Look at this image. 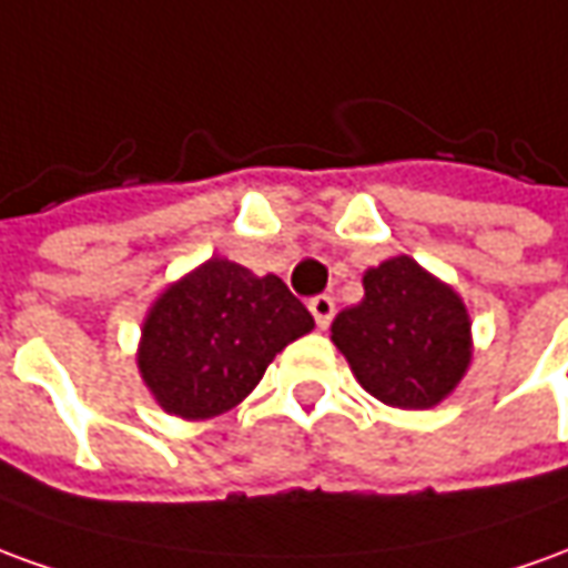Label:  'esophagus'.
Wrapping results in <instances>:
<instances>
[{"mask_svg": "<svg viewBox=\"0 0 568 568\" xmlns=\"http://www.w3.org/2000/svg\"><path fill=\"white\" fill-rule=\"evenodd\" d=\"M307 307H311L316 325H320V328H325V325L332 323V316H335V297H332V295H316V297H311V301H307Z\"/></svg>", "mask_w": 568, "mask_h": 568, "instance_id": "esophagus-1", "label": "esophagus"}]
</instances>
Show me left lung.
Returning a JSON list of instances; mask_svg holds the SVG:
<instances>
[{
    "instance_id": "1",
    "label": "left lung",
    "mask_w": 568,
    "mask_h": 568,
    "mask_svg": "<svg viewBox=\"0 0 568 568\" xmlns=\"http://www.w3.org/2000/svg\"><path fill=\"white\" fill-rule=\"evenodd\" d=\"M366 295L341 311L332 341L368 394L396 408H430L470 366V316L452 285L408 255L363 276Z\"/></svg>"
}]
</instances>
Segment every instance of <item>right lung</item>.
Masks as SVG:
<instances>
[{"label":"right lung","mask_w":568,"mask_h":568,"mask_svg":"<svg viewBox=\"0 0 568 568\" xmlns=\"http://www.w3.org/2000/svg\"><path fill=\"white\" fill-rule=\"evenodd\" d=\"M311 328V311L280 276L212 257L153 301L138 368L169 415L205 422L240 406L273 356Z\"/></svg>","instance_id":"1"}]
</instances>
